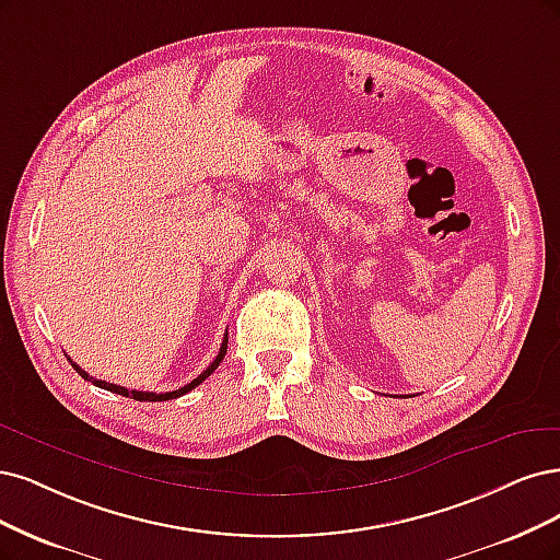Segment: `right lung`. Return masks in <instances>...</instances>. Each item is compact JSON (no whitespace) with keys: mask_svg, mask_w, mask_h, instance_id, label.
Wrapping results in <instances>:
<instances>
[{"mask_svg":"<svg viewBox=\"0 0 560 560\" xmlns=\"http://www.w3.org/2000/svg\"><path fill=\"white\" fill-rule=\"evenodd\" d=\"M226 342H229V336L224 334V340H222V345H220V352H218V357L213 359V363L208 365V369L199 375V377H195L191 380L189 384H185V387H180V389H176V392H166V394H155V392H137V389H125V387H120V384H110V382H104V380H96V377H92L90 373H85L79 363H73L71 359H69V363L73 365V371L79 373L83 380H88V382H92L94 387H100V389H106V392H113V394H120V396H127V398H133V400H148V402H158V400H171V398H178V396H185L187 392H191L195 387H199V384L213 373L218 365L222 363V359H224V354H226Z\"/></svg>","mask_w":560,"mask_h":560,"instance_id":"right-lung-1","label":"right lung"}]
</instances>
